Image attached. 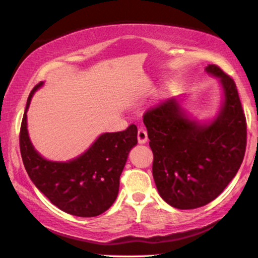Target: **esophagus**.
<instances>
[{"instance_id": "1", "label": "esophagus", "mask_w": 258, "mask_h": 258, "mask_svg": "<svg viewBox=\"0 0 258 258\" xmlns=\"http://www.w3.org/2000/svg\"><path fill=\"white\" fill-rule=\"evenodd\" d=\"M137 138H138V143L139 144L147 143V141H148L147 130L146 128H139L138 133H137Z\"/></svg>"}]
</instances>
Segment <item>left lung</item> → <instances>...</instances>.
<instances>
[{"mask_svg":"<svg viewBox=\"0 0 258 258\" xmlns=\"http://www.w3.org/2000/svg\"><path fill=\"white\" fill-rule=\"evenodd\" d=\"M205 72L222 88L214 119H193L182 98H171L143 116L154 154L153 177L168 205L191 210L211 203L235 177L246 148V120L233 79L214 64Z\"/></svg>","mask_w":258,"mask_h":258,"instance_id":"left-lung-1","label":"left lung"}]
</instances>
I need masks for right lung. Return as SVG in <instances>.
Returning <instances> with one entry per match:
<instances>
[{"instance_id":"1","label":"right lung","mask_w":258,"mask_h":258,"mask_svg":"<svg viewBox=\"0 0 258 258\" xmlns=\"http://www.w3.org/2000/svg\"><path fill=\"white\" fill-rule=\"evenodd\" d=\"M42 86L40 82L32 88L20 127V154L26 172L38 190L61 211L79 217H96L116 200L120 176L130 152L137 144V126L102 133L75 159H44L32 146L26 120L32 96Z\"/></svg>"}]
</instances>
